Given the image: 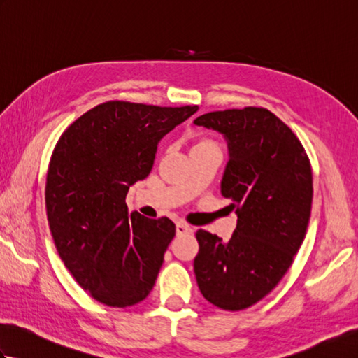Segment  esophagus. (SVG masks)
<instances>
[{
	"mask_svg": "<svg viewBox=\"0 0 358 358\" xmlns=\"http://www.w3.org/2000/svg\"><path fill=\"white\" fill-rule=\"evenodd\" d=\"M175 231H177V235H187V234H192V227L187 226L186 223H177V226H175Z\"/></svg>",
	"mask_w": 358,
	"mask_h": 358,
	"instance_id": "34e87169",
	"label": "esophagus"
}]
</instances>
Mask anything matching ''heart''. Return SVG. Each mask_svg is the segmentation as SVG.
Returning a JSON list of instances; mask_svg holds the SVG:
<instances>
[{
  "instance_id": "1",
  "label": "heart",
  "mask_w": 358,
  "mask_h": 358,
  "mask_svg": "<svg viewBox=\"0 0 358 358\" xmlns=\"http://www.w3.org/2000/svg\"><path fill=\"white\" fill-rule=\"evenodd\" d=\"M201 149H218L217 143L209 138H204V136H192L191 140V152L194 150H201Z\"/></svg>"
}]
</instances>
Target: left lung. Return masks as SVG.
I'll list each match as a JSON object with an SVG mask.
<instances>
[{"label": "left lung", "mask_w": 358, "mask_h": 358, "mask_svg": "<svg viewBox=\"0 0 358 358\" xmlns=\"http://www.w3.org/2000/svg\"><path fill=\"white\" fill-rule=\"evenodd\" d=\"M194 123L224 135L229 162L222 195L238 217L227 241L196 231L195 278L212 305L241 310L268 295L291 268L310 217L313 169L295 134L264 108L209 112Z\"/></svg>", "instance_id": "1"}]
</instances>
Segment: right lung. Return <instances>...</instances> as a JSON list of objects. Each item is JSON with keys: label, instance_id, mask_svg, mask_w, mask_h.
<instances>
[{"label": "right lung", "instance_id": "add662e5", "mask_svg": "<svg viewBox=\"0 0 358 358\" xmlns=\"http://www.w3.org/2000/svg\"><path fill=\"white\" fill-rule=\"evenodd\" d=\"M199 110L108 101L59 136L45 177V212L58 255L96 301L146 299L175 237L167 217L129 212V187L152 171L158 141Z\"/></svg>", "mask_w": 358, "mask_h": 358}]
</instances>
